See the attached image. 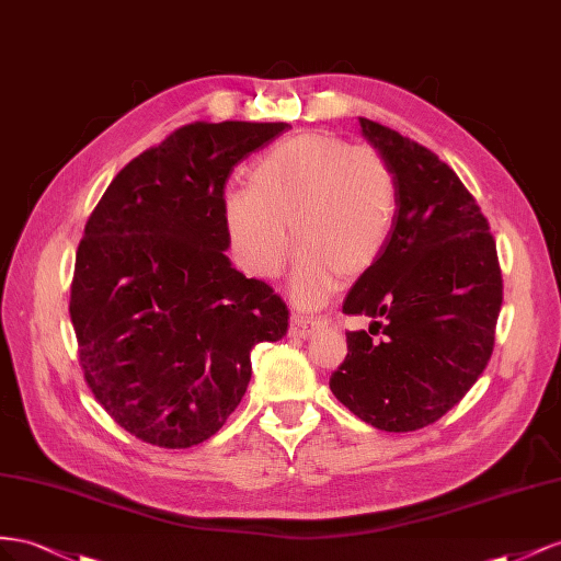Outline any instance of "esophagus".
Masks as SVG:
<instances>
[{
    "label": "esophagus",
    "mask_w": 561,
    "mask_h": 561,
    "mask_svg": "<svg viewBox=\"0 0 561 561\" xmlns=\"http://www.w3.org/2000/svg\"><path fill=\"white\" fill-rule=\"evenodd\" d=\"M329 324L327 317H302V314H294L291 317V327L289 333L294 339H310L312 333H317L319 329H324Z\"/></svg>",
    "instance_id": "1"
}]
</instances>
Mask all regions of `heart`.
I'll return each mask as SVG.
<instances>
[{"instance_id": "obj_1", "label": "heart", "mask_w": 561, "mask_h": 561, "mask_svg": "<svg viewBox=\"0 0 561 561\" xmlns=\"http://www.w3.org/2000/svg\"><path fill=\"white\" fill-rule=\"evenodd\" d=\"M397 209L390 159L331 131L277 142L251 169L249 187L222 197L234 261L247 275L275 279L294 242L291 296L300 308L322 306L343 277L357 279L380 261Z\"/></svg>"}]
</instances>
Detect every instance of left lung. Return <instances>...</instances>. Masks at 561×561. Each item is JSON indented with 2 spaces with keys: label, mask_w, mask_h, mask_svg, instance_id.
<instances>
[{
  "label": "left lung",
  "mask_w": 561,
  "mask_h": 561,
  "mask_svg": "<svg viewBox=\"0 0 561 561\" xmlns=\"http://www.w3.org/2000/svg\"><path fill=\"white\" fill-rule=\"evenodd\" d=\"M364 138L390 159L399 209L380 261L352 286L347 355L329 388L378 430L413 432L439 421L482 376L503 306L489 222L456 171L399 131L359 117Z\"/></svg>",
  "instance_id": "left-lung-1"
}]
</instances>
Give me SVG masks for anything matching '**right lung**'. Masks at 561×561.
<instances>
[{
    "instance_id": "add662e5",
    "label": "right lung",
    "mask_w": 561,
    "mask_h": 561,
    "mask_svg": "<svg viewBox=\"0 0 561 561\" xmlns=\"http://www.w3.org/2000/svg\"><path fill=\"white\" fill-rule=\"evenodd\" d=\"M284 122H195L131 159L87 220L70 319L79 366L112 421L187 449L226 425L251 380V350L289 329V308L247 279L222 195L237 162Z\"/></svg>"
}]
</instances>
